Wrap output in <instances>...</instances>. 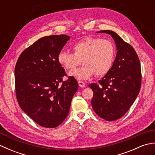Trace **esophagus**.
<instances>
[{
  "mask_svg": "<svg viewBox=\"0 0 155 155\" xmlns=\"http://www.w3.org/2000/svg\"><path fill=\"white\" fill-rule=\"evenodd\" d=\"M78 85H79V87H80L83 88V87H85V83H84V82H83V81H79L78 82Z\"/></svg>",
  "mask_w": 155,
  "mask_h": 155,
  "instance_id": "34e87169",
  "label": "esophagus"
}]
</instances>
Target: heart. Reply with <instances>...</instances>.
Segmentation results:
<instances>
[{
  "label": "heart",
  "instance_id": "b5f03b06",
  "mask_svg": "<svg viewBox=\"0 0 155 155\" xmlns=\"http://www.w3.org/2000/svg\"><path fill=\"white\" fill-rule=\"evenodd\" d=\"M73 53L61 51L57 60L66 70L72 71L82 63L83 67L70 73L78 80H87L94 74L106 75L113 67L115 48L113 42L97 37H87L72 46Z\"/></svg>",
  "mask_w": 155,
  "mask_h": 155
}]
</instances>
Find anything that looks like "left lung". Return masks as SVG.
Segmentation results:
<instances>
[{
    "mask_svg": "<svg viewBox=\"0 0 155 155\" xmlns=\"http://www.w3.org/2000/svg\"><path fill=\"white\" fill-rule=\"evenodd\" d=\"M97 32L110 35L116 44L117 55L110 71L89 87L93 91L91 104L103 119L112 121L122 117L129 110L139 94L141 70L134 49L116 32L109 30Z\"/></svg>",
    "mask_w": 155,
    "mask_h": 155,
    "instance_id": "8db88e82",
    "label": "left lung"
}]
</instances>
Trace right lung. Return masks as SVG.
<instances>
[{"mask_svg":"<svg viewBox=\"0 0 155 155\" xmlns=\"http://www.w3.org/2000/svg\"><path fill=\"white\" fill-rule=\"evenodd\" d=\"M70 38L64 35L42 37L25 49L16 62L15 89L19 106L41 127L60 125L68 116L78 90L72 77L60 84L66 73L57 57Z\"/></svg>","mask_w":155,"mask_h":155,"instance_id":"1","label":"right lung"}]
</instances>
